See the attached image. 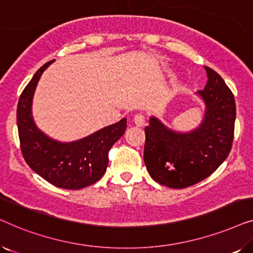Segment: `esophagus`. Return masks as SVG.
<instances>
[{
  "instance_id": "34e87169",
  "label": "esophagus",
  "mask_w": 253,
  "mask_h": 253,
  "mask_svg": "<svg viewBox=\"0 0 253 253\" xmlns=\"http://www.w3.org/2000/svg\"><path fill=\"white\" fill-rule=\"evenodd\" d=\"M133 122L137 126H143L145 124V116L141 115V114H137L133 117Z\"/></svg>"
}]
</instances>
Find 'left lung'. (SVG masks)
Returning a JSON list of instances; mask_svg holds the SVG:
<instances>
[{
    "instance_id": "left-lung-1",
    "label": "left lung",
    "mask_w": 253,
    "mask_h": 253,
    "mask_svg": "<svg viewBox=\"0 0 253 253\" xmlns=\"http://www.w3.org/2000/svg\"><path fill=\"white\" fill-rule=\"evenodd\" d=\"M205 70L207 84L197 93L205 103V114L197 129L178 132L154 116L145 127V165L151 177L168 188L184 189L209 177L231 150L234 94L219 74L209 67Z\"/></svg>"
}]
</instances>
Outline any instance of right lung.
<instances>
[{
	"instance_id": "1",
	"label": "right lung",
	"mask_w": 253,
	"mask_h": 253,
	"mask_svg": "<svg viewBox=\"0 0 253 253\" xmlns=\"http://www.w3.org/2000/svg\"><path fill=\"white\" fill-rule=\"evenodd\" d=\"M51 62L36 72L20 94L17 106L20 150L31 169L50 184L79 190L94 184L105 174L108 152L126 132V119L71 143H61L44 134L34 123L32 100L41 75Z\"/></svg>"
}]
</instances>
